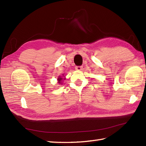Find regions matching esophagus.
<instances>
[{"instance_id": "34e87169", "label": "esophagus", "mask_w": 146, "mask_h": 146, "mask_svg": "<svg viewBox=\"0 0 146 146\" xmlns=\"http://www.w3.org/2000/svg\"><path fill=\"white\" fill-rule=\"evenodd\" d=\"M82 69H83V67L82 66H76L75 67V70H77V71H81V70H82Z\"/></svg>"}]
</instances>
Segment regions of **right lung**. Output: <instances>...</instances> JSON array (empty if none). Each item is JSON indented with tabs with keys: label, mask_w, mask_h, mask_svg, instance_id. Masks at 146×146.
<instances>
[{
	"label": "right lung",
	"mask_w": 146,
	"mask_h": 146,
	"mask_svg": "<svg viewBox=\"0 0 146 146\" xmlns=\"http://www.w3.org/2000/svg\"><path fill=\"white\" fill-rule=\"evenodd\" d=\"M63 76H64V75H63ZM63 80H65V78L64 76V78H63V77H61V76H59L58 78L57 79L58 80V83H59V84H63V83H62V81H63Z\"/></svg>",
	"instance_id": "1"
}]
</instances>
